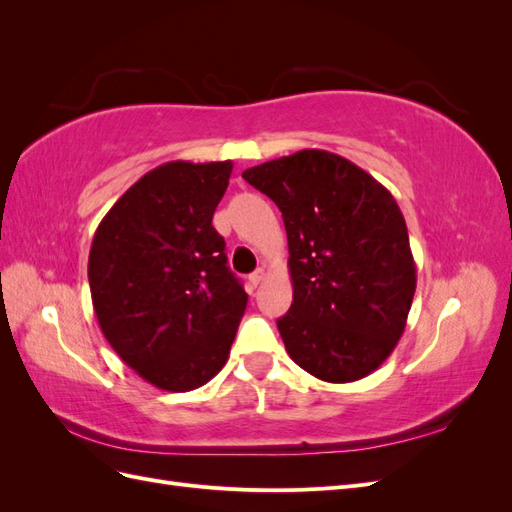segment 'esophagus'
Instances as JSON below:
<instances>
[{"mask_svg": "<svg viewBox=\"0 0 512 512\" xmlns=\"http://www.w3.org/2000/svg\"><path fill=\"white\" fill-rule=\"evenodd\" d=\"M267 277V273H265V269H258V271H254L252 275H250V282L254 284V286H258L262 280H265Z\"/></svg>", "mask_w": 512, "mask_h": 512, "instance_id": "esophagus-1", "label": "esophagus"}]
</instances>
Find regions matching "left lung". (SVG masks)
<instances>
[{
	"mask_svg": "<svg viewBox=\"0 0 512 512\" xmlns=\"http://www.w3.org/2000/svg\"><path fill=\"white\" fill-rule=\"evenodd\" d=\"M241 177L284 218L292 305L277 329L290 359L324 382L369 376L404 335L416 290L393 194L324 149L252 166Z\"/></svg>",
	"mask_w": 512,
	"mask_h": 512,
	"instance_id": "obj_1",
	"label": "left lung"
}]
</instances>
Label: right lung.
Returning a JSON list of instances; mask_svg holds the SVG:
<instances>
[{"mask_svg": "<svg viewBox=\"0 0 512 512\" xmlns=\"http://www.w3.org/2000/svg\"><path fill=\"white\" fill-rule=\"evenodd\" d=\"M230 173V160L153 168L91 241V303L106 342L162 391H194L218 374L247 307L211 224Z\"/></svg>", "mask_w": 512, "mask_h": 512, "instance_id": "add662e5", "label": "right lung"}]
</instances>
